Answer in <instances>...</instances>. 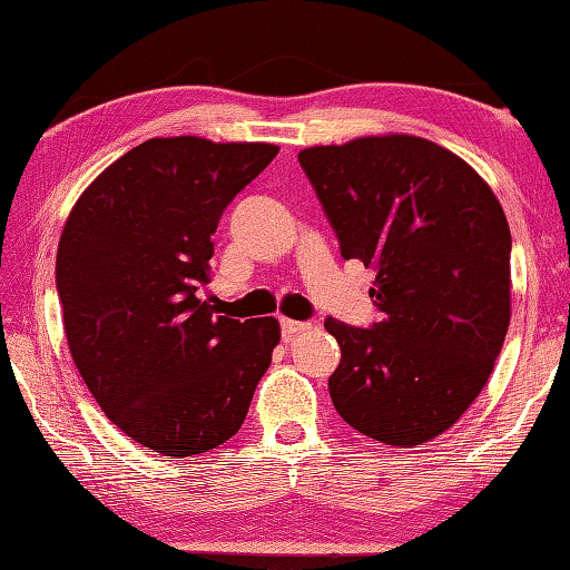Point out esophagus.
Instances as JSON below:
<instances>
[{
  "instance_id": "esophagus-1",
  "label": "esophagus",
  "mask_w": 570,
  "mask_h": 570,
  "mask_svg": "<svg viewBox=\"0 0 570 570\" xmlns=\"http://www.w3.org/2000/svg\"><path fill=\"white\" fill-rule=\"evenodd\" d=\"M308 328H311V323H308V321L282 318V331H284V336H286V338H292V336H296V333H304V331H308Z\"/></svg>"
}]
</instances>
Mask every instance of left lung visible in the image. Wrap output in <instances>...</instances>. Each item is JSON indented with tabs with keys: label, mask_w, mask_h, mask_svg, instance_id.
I'll return each mask as SVG.
<instances>
[{
	"label": "left lung",
	"mask_w": 570,
	"mask_h": 570,
	"mask_svg": "<svg viewBox=\"0 0 570 570\" xmlns=\"http://www.w3.org/2000/svg\"><path fill=\"white\" fill-rule=\"evenodd\" d=\"M341 254L375 269L373 328L326 318L341 345L328 377L338 415L367 438L415 448L482 393L511 321V232L470 163L407 132L298 153Z\"/></svg>",
	"instance_id": "left-lung-1"
}]
</instances>
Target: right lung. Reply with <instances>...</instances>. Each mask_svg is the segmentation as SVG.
<instances>
[{
    "mask_svg": "<svg viewBox=\"0 0 570 570\" xmlns=\"http://www.w3.org/2000/svg\"><path fill=\"white\" fill-rule=\"evenodd\" d=\"M272 142L150 138L108 165L56 252L71 358L106 417L170 460L237 434L282 341L199 298L222 212L276 158Z\"/></svg>",
    "mask_w": 570,
    "mask_h": 570,
    "instance_id": "right-lung-1",
    "label": "right lung"
}]
</instances>
